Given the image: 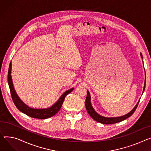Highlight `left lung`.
Masks as SVG:
<instances>
[{
  "label": "left lung",
  "instance_id": "8db88e82",
  "mask_svg": "<svg viewBox=\"0 0 151 151\" xmlns=\"http://www.w3.org/2000/svg\"><path fill=\"white\" fill-rule=\"evenodd\" d=\"M140 55H141L142 58H143L142 54L140 53ZM145 86H146V79H145V86H144V88H143V93L145 91ZM90 99H91V98H90V95L89 92L87 90V97H86V108L88 114H89V115L91 116L94 120H95L96 122L101 123L104 124H110L116 123H118V122H122V121H123V120L126 119V118L130 117L135 111V110H136V109L138 106V104L139 102V100L138 102L136 104V106L134 107V108L131 110V111L129 112L126 115H124L122 116H119V117L107 118V117H104V116L100 115L95 112V110H94V109L93 108V107L91 104Z\"/></svg>",
  "mask_w": 151,
  "mask_h": 151
}]
</instances>
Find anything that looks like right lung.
I'll return each instance as SVG.
<instances>
[{"label": "right lung", "mask_w": 151, "mask_h": 151, "mask_svg": "<svg viewBox=\"0 0 151 151\" xmlns=\"http://www.w3.org/2000/svg\"><path fill=\"white\" fill-rule=\"evenodd\" d=\"M11 73H12V62L10 63L9 65V68H8V83L9 87L12 98L13 99V101L15 106L20 110V111L26 114L27 115L34 118L46 119V118H48L50 117L54 116L55 114L58 113V112L60 110V109H61L65 96L68 93L72 92V90H73V88H72L65 91L61 96V97L59 98V99L56 101V103H55L51 107L47 109H33L27 106L17 96L13 86Z\"/></svg>", "instance_id": "add662e5"}]
</instances>
